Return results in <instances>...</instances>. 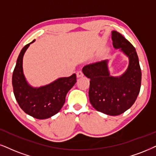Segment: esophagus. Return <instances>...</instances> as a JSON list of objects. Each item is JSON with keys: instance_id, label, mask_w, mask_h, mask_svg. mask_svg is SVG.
<instances>
[{"instance_id": "obj_1", "label": "esophagus", "mask_w": 156, "mask_h": 156, "mask_svg": "<svg viewBox=\"0 0 156 156\" xmlns=\"http://www.w3.org/2000/svg\"><path fill=\"white\" fill-rule=\"evenodd\" d=\"M77 77L78 78H80V77H83V71H81V70H78V72H77Z\"/></svg>"}]
</instances>
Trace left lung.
Segmentation results:
<instances>
[{"label": "left lung", "mask_w": 156, "mask_h": 156, "mask_svg": "<svg viewBox=\"0 0 156 156\" xmlns=\"http://www.w3.org/2000/svg\"><path fill=\"white\" fill-rule=\"evenodd\" d=\"M115 48L129 57L127 71L122 76H109L107 60L87 65L83 73L90 78L89 101L97 111L111 116L119 115L129 109L137 99L141 86L142 73L135 48L117 31H112Z\"/></svg>", "instance_id": "1"}]
</instances>
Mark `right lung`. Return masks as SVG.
<instances>
[{"label": "right lung", "mask_w": 156, "mask_h": 156, "mask_svg": "<svg viewBox=\"0 0 156 156\" xmlns=\"http://www.w3.org/2000/svg\"><path fill=\"white\" fill-rule=\"evenodd\" d=\"M31 43L23 47L18 57L12 76L13 94L25 113L36 119H47L58 113L64 105L67 93L77 81L76 75L60 78L38 88L31 87L26 81L22 68L23 54Z\"/></svg>", "instance_id": "obj_1"}]
</instances>
